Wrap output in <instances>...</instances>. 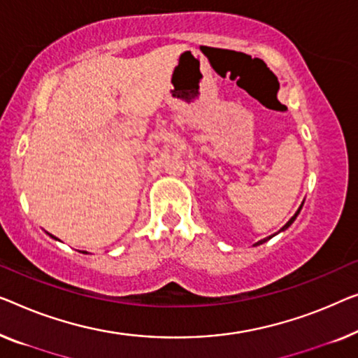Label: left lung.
<instances>
[{
	"instance_id": "left-lung-1",
	"label": "left lung",
	"mask_w": 358,
	"mask_h": 358,
	"mask_svg": "<svg viewBox=\"0 0 358 358\" xmlns=\"http://www.w3.org/2000/svg\"><path fill=\"white\" fill-rule=\"evenodd\" d=\"M300 210H302V205H300V208L297 210V213H295V215H294V216L291 217V220H289V221L286 222V224H284V227H282V229H281V231H284V229H287V227L292 224V222L295 221V217H297V215L300 213ZM269 239H271V237H269ZM266 241H268V239H263V241H260V242H257V243H255V245H260V243H263V242H266Z\"/></svg>"
}]
</instances>
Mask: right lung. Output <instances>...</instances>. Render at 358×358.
<instances>
[{"mask_svg":"<svg viewBox=\"0 0 358 358\" xmlns=\"http://www.w3.org/2000/svg\"><path fill=\"white\" fill-rule=\"evenodd\" d=\"M82 253H87V252H82Z\"/></svg>","mask_w":358,"mask_h":358,"instance_id":"add662e5","label":"right lung"}]
</instances>
